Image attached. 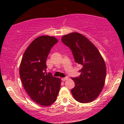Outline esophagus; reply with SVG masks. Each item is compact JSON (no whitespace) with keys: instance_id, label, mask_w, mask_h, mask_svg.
Listing matches in <instances>:
<instances>
[{"instance_id":"obj_1","label":"esophagus","mask_w":124,"mask_h":124,"mask_svg":"<svg viewBox=\"0 0 124 124\" xmlns=\"http://www.w3.org/2000/svg\"><path fill=\"white\" fill-rule=\"evenodd\" d=\"M67 79H68V77H64V78H62V81H65L66 80H67Z\"/></svg>"}]
</instances>
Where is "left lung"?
<instances>
[{
  "mask_svg": "<svg viewBox=\"0 0 124 124\" xmlns=\"http://www.w3.org/2000/svg\"><path fill=\"white\" fill-rule=\"evenodd\" d=\"M62 41L72 51L75 62L82 66L80 76L72 78L75 83L71 90L73 96L79 103L94 101L104 85L106 67L102 56L97 48L78 33L64 35Z\"/></svg>",
  "mask_w": 124,
  "mask_h": 124,
  "instance_id": "obj_1",
  "label": "left lung"
}]
</instances>
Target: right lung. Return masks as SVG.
Instances as JSON below:
<instances>
[{
  "instance_id": "right-lung-1",
  "label": "right lung",
  "mask_w": 124,
  "mask_h": 124,
  "mask_svg": "<svg viewBox=\"0 0 124 124\" xmlns=\"http://www.w3.org/2000/svg\"><path fill=\"white\" fill-rule=\"evenodd\" d=\"M58 40L42 35L35 38L25 50L20 66V76L29 96L37 104H53L60 89L61 79L47 73L46 62L51 49Z\"/></svg>"
}]
</instances>
